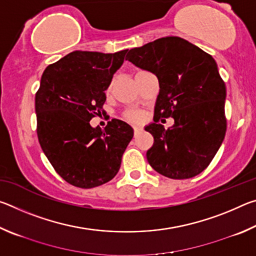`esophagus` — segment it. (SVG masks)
Segmentation results:
<instances>
[{
	"label": "esophagus",
	"mask_w": 256,
	"mask_h": 256,
	"mask_svg": "<svg viewBox=\"0 0 256 256\" xmlns=\"http://www.w3.org/2000/svg\"><path fill=\"white\" fill-rule=\"evenodd\" d=\"M133 130H134V133H138V132H140L141 131V130H142V128L141 126H138V125H134V126H133Z\"/></svg>",
	"instance_id": "34e87169"
}]
</instances>
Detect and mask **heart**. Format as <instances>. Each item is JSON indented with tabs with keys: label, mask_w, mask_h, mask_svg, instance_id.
I'll list each match as a JSON object with an SVG mask.
<instances>
[{
	"label": "heart",
	"mask_w": 256,
	"mask_h": 256,
	"mask_svg": "<svg viewBox=\"0 0 256 256\" xmlns=\"http://www.w3.org/2000/svg\"><path fill=\"white\" fill-rule=\"evenodd\" d=\"M125 118L128 120H138L142 118V114L138 110H128L126 114H125Z\"/></svg>",
	"instance_id": "1"
}]
</instances>
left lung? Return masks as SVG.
Listing matches in <instances>:
<instances>
[{"instance_id": "obj_1", "label": "left lung", "mask_w": 256, "mask_h": 256, "mask_svg": "<svg viewBox=\"0 0 256 256\" xmlns=\"http://www.w3.org/2000/svg\"><path fill=\"white\" fill-rule=\"evenodd\" d=\"M126 60L157 76L159 94L154 136L146 159L156 172L174 180L190 178L209 166L226 134V86L211 55L180 37H164L130 50ZM160 117L174 118L164 130Z\"/></svg>"}]
</instances>
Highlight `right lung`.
Wrapping results in <instances>:
<instances>
[{
  "mask_svg": "<svg viewBox=\"0 0 256 256\" xmlns=\"http://www.w3.org/2000/svg\"><path fill=\"white\" fill-rule=\"evenodd\" d=\"M128 50L114 54L76 50L45 68L34 97L37 136L42 151L64 180L81 188L110 182L118 172L133 128L112 120L92 128L105 90Z\"/></svg>",
  "mask_w": 256,
  "mask_h": 256,
  "instance_id": "obj_1",
  "label": "right lung"
}]
</instances>
